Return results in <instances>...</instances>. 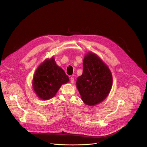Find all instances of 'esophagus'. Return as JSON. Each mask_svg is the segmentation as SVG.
<instances>
[{"mask_svg":"<svg viewBox=\"0 0 147 147\" xmlns=\"http://www.w3.org/2000/svg\"><path fill=\"white\" fill-rule=\"evenodd\" d=\"M70 82H71V83H74V78H73V77H70Z\"/></svg>","mask_w":147,"mask_h":147,"instance_id":"1","label":"esophagus"}]
</instances>
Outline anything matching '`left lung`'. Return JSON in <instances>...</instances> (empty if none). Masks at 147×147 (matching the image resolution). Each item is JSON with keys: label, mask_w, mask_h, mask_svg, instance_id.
I'll return each mask as SVG.
<instances>
[{"label": "left lung", "mask_w": 147, "mask_h": 147, "mask_svg": "<svg viewBox=\"0 0 147 147\" xmlns=\"http://www.w3.org/2000/svg\"><path fill=\"white\" fill-rule=\"evenodd\" d=\"M112 84L109 68L95 53L88 52L83 59V73L76 82L82 101L90 106L99 104L109 94Z\"/></svg>", "instance_id": "8db88e82"}]
</instances>
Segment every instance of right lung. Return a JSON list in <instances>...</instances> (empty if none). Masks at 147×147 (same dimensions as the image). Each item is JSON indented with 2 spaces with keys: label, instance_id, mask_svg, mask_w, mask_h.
<instances>
[{
  "label": "right lung",
  "instance_id": "1",
  "mask_svg": "<svg viewBox=\"0 0 147 147\" xmlns=\"http://www.w3.org/2000/svg\"><path fill=\"white\" fill-rule=\"evenodd\" d=\"M69 82L68 76L57 65L55 59H46L38 67L33 79V88L42 100H48L56 95L63 84Z\"/></svg>",
  "mask_w": 147,
  "mask_h": 147
}]
</instances>
